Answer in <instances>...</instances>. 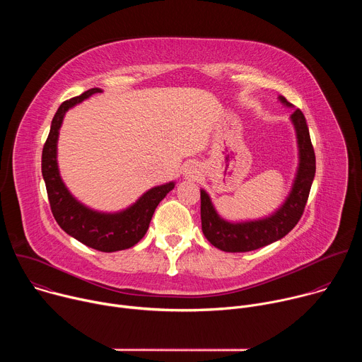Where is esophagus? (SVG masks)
<instances>
[{"label": "esophagus", "mask_w": 362, "mask_h": 362, "mask_svg": "<svg viewBox=\"0 0 362 362\" xmlns=\"http://www.w3.org/2000/svg\"><path fill=\"white\" fill-rule=\"evenodd\" d=\"M185 176L187 177H192V179H196L199 176V169L194 163H189L186 168H185Z\"/></svg>", "instance_id": "1"}]
</instances>
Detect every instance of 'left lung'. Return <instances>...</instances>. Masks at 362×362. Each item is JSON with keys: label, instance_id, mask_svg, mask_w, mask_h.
Masks as SVG:
<instances>
[{"label": "left lung", "instance_id": "8db88e82", "mask_svg": "<svg viewBox=\"0 0 362 362\" xmlns=\"http://www.w3.org/2000/svg\"><path fill=\"white\" fill-rule=\"evenodd\" d=\"M279 98L289 106L284 97ZM291 119L298 136L299 169L289 197L275 215L262 221L229 223L219 218L208 193L200 190L202 230L215 247L223 252H249L264 247L288 235L303 215L315 176V151L303 113L296 109Z\"/></svg>", "mask_w": 362, "mask_h": 362}]
</instances>
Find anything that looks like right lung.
Segmentation results:
<instances>
[{
	"instance_id": "right-lung-1",
	"label": "right lung",
	"mask_w": 362,
	"mask_h": 362,
	"mask_svg": "<svg viewBox=\"0 0 362 362\" xmlns=\"http://www.w3.org/2000/svg\"><path fill=\"white\" fill-rule=\"evenodd\" d=\"M94 93H101V90L90 88L81 95L62 103L42 147L41 172L51 212L60 228L86 246L100 252H116L134 246L146 235L154 209L175 187V183L170 182L150 189L132 208L113 215L93 212L69 193L60 179L56 159L59 129L66 112Z\"/></svg>"
}]
</instances>
